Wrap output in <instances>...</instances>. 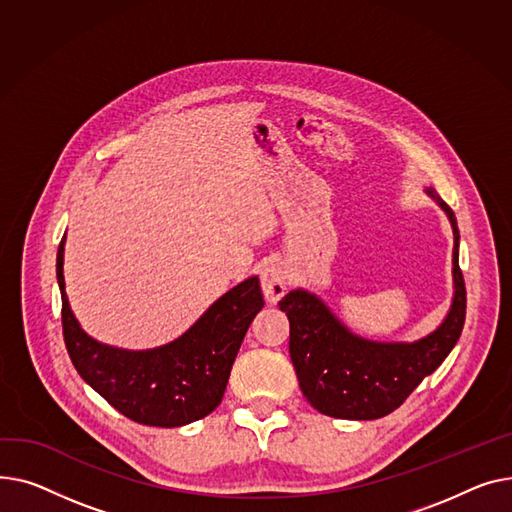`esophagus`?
Masks as SVG:
<instances>
[{
    "label": "esophagus",
    "mask_w": 512,
    "mask_h": 512,
    "mask_svg": "<svg viewBox=\"0 0 512 512\" xmlns=\"http://www.w3.org/2000/svg\"><path fill=\"white\" fill-rule=\"evenodd\" d=\"M260 285H262V293L266 297V302L277 304L279 299L287 293V287H289V275H287L285 264L283 262L268 264L260 275Z\"/></svg>",
    "instance_id": "1"
}]
</instances>
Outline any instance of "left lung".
Masks as SVG:
<instances>
[{
  "label": "left lung",
  "mask_w": 512,
  "mask_h": 512,
  "mask_svg": "<svg viewBox=\"0 0 512 512\" xmlns=\"http://www.w3.org/2000/svg\"><path fill=\"white\" fill-rule=\"evenodd\" d=\"M434 196L432 190H428ZM436 198V196H434ZM453 223L455 299L446 320L417 343H372L355 335L308 291L287 293L279 308L289 318V355L304 397L324 415L378 419L395 411L457 345L465 324L467 291L459 268L457 217L436 198Z\"/></svg>",
  "instance_id": "1"
}]
</instances>
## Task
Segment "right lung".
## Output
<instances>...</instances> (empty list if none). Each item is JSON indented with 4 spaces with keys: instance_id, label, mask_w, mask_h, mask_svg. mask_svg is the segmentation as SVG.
<instances>
[{
    "instance_id": "obj_1",
    "label": "right lung",
    "mask_w": 512,
    "mask_h": 512,
    "mask_svg": "<svg viewBox=\"0 0 512 512\" xmlns=\"http://www.w3.org/2000/svg\"><path fill=\"white\" fill-rule=\"evenodd\" d=\"M64 244L57 250L62 326L70 359L82 380L132 422L186 426L213 411L225 393L235 355L264 299L258 277L225 293L177 341L153 351H122L86 337L64 285Z\"/></svg>"
}]
</instances>
